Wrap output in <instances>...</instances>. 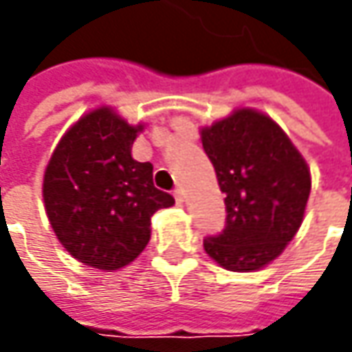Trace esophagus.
<instances>
[{
    "label": "esophagus",
    "instance_id": "34e87169",
    "mask_svg": "<svg viewBox=\"0 0 352 352\" xmlns=\"http://www.w3.org/2000/svg\"><path fill=\"white\" fill-rule=\"evenodd\" d=\"M174 199H176V204H178V206H182V204H184V190H182V188H176V190H174Z\"/></svg>",
    "mask_w": 352,
    "mask_h": 352
}]
</instances>
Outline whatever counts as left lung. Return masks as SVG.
Returning <instances> with one entry per match:
<instances>
[{
  "mask_svg": "<svg viewBox=\"0 0 352 352\" xmlns=\"http://www.w3.org/2000/svg\"><path fill=\"white\" fill-rule=\"evenodd\" d=\"M199 133L227 208L223 233L208 236L204 249L227 270H261L284 252L304 221L309 166L276 121L250 107Z\"/></svg>",
  "mask_w": 352,
  "mask_h": 352,
  "instance_id": "obj_1",
  "label": "left lung"
}]
</instances>
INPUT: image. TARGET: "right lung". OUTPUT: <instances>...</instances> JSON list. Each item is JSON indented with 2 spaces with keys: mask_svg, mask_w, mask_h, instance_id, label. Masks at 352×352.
Masks as SVG:
<instances>
[{
  "mask_svg": "<svg viewBox=\"0 0 352 352\" xmlns=\"http://www.w3.org/2000/svg\"><path fill=\"white\" fill-rule=\"evenodd\" d=\"M142 129L113 107L91 109L62 135L45 168L50 227L86 266L113 272L133 263L151 241V217L174 206L155 188L153 164L131 156Z\"/></svg>",
  "mask_w": 352,
  "mask_h": 352,
  "instance_id": "add662e5",
  "label": "right lung"
}]
</instances>
